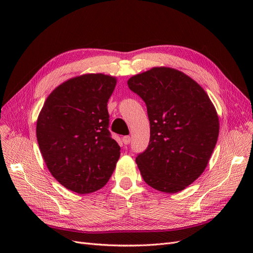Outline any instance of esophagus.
Segmentation results:
<instances>
[{
  "mask_svg": "<svg viewBox=\"0 0 253 253\" xmlns=\"http://www.w3.org/2000/svg\"><path fill=\"white\" fill-rule=\"evenodd\" d=\"M122 141H124L125 144H128L129 142H131V137H129V136H125L124 138H122Z\"/></svg>",
  "mask_w": 253,
  "mask_h": 253,
  "instance_id": "obj_1",
  "label": "esophagus"
}]
</instances>
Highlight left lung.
<instances>
[{"instance_id":"obj_1","label":"left lung","mask_w":253,"mask_h":253,"mask_svg":"<svg viewBox=\"0 0 253 253\" xmlns=\"http://www.w3.org/2000/svg\"><path fill=\"white\" fill-rule=\"evenodd\" d=\"M147 104L149 147L136 157L143 180L160 192L177 193L208 166L219 119L205 89L178 70L153 67L127 80Z\"/></svg>"}]
</instances>
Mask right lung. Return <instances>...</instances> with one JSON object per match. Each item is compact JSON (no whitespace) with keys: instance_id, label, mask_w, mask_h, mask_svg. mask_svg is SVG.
I'll list each match as a JSON object with an SVG mask.
<instances>
[{"instance_id":"right-lung-1","label":"right lung","mask_w":253,"mask_h":253,"mask_svg":"<svg viewBox=\"0 0 253 253\" xmlns=\"http://www.w3.org/2000/svg\"><path fill=\"white\" fill-rule=\"evenodd\" d=\"M117 78L84 74L61 83L45 100L37 139L47 169L78 194L101 189L112 176L120 147L109 127L108 101Z\"/></svg>"}]
</instances>
